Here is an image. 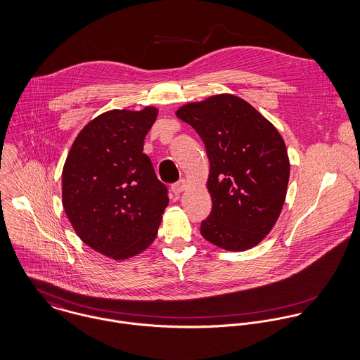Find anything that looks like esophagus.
I'll return each instance as SVG.
<instances>
[{
  "label": "esophagus",
  "instance_id": "1",
  "mask_svg": "<svg viewBox=\"0 0 360 360\" xmlns=\"http://www.w3.org/2000/svg\"><path fill=\"white\" fill-rule=\"evenodd\" d=\"M186 186H188L186 181H185V179H179L178 182L172 184V186H171V191H172L175 195H179V193H182V192L186 189Z\"/></svg>",
  "mask_w": 360,
  "mask_h": 360
}]
</instances>
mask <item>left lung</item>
<instances>
[{
  "mask_svg": "<svg viewBox=\"0 0 360 360\" xmlns=\"http://www.w3.org/2000/svg\"><path fill=\"white\" fill-rule=\"evenodd\" d=\"M206 146L213 209L200 233L217 246L242 252L260 243L283 210L289 181L284 139L256 108L217 94L176 111Z\"/></svg>",
  "mask_w": 360,
  "mask_h": 360,
  "instance_id": "8db88e82",
  "label": "left lung"
}]
</instances>
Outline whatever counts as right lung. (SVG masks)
<instances>
[{
    "mask_svg": "<svg viewBox=\"0 0 360 360\" xmlns=\"http://www.w3.org/2000/svg\"><path fill=\"white\" fill-rule=\"evenodd\" d=\"M158 110H111L75 139L63 169V205L77 236L114 260L143 252L168 206L167 186L143 153Z\"/></svg>",
    "mask_w": 360,
    "mask_h": 360,
    "instance_id": "right-lung-1",
    "label": "right lung"
}]
</instances>
